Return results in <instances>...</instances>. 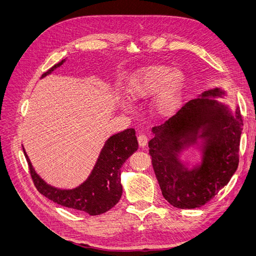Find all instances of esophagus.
Listing matches in <instances>:
<instances>
[{
    "instance_id": "esophagus-1",
    "label": "esophagus",
    "mask_w": 256,
    "mask_h": 256,
    "mask_svg": "<svg viewBox=\"0 0 256 256\" xmlns=\"http://www.w3.org/2000/svg\"><path fill=\"white\" fill-rule=\"evenodd\" d=\"M147 136L145 134H138V145H140L141 147H145L147 145Z\"/></svg>"
}]
</instances>
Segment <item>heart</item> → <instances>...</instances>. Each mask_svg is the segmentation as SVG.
I'll return each instance as SVG.
<instances>
[{"mask_svg":"<svg viewBox=\"0 0 256 256\" xmlns=\"http://www.w3.org/2000/svg\"><path fill=\"white\" fill-rule=\"evenodd\" d=\"M186 76L182 70H172L168 66H152L131 80L128 94L132 100L146 99L156 94L152 104L154 112L168 118L180 106Z\"/></svg>","mask_w":256,"mask_h":256,"instance_id":"obj_1","label":"heart"}]
</instances>
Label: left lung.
<instances>
[{"instance_id": "8db88e82", "label": "left lung", "mask_w": 256, "mask_h": 256, "mask_svg": "<svg viewBox=\"0 0 256 256\" xmlns=\"http://www.w3.org/2000/svg\"><path fill=\"white\" fill-rule=\"evenodd\" d=\"M226 95L220 88L208 90L152 129L148 146L154 171L162 196L174 207L205 205L236 172L244 122L238 106L232 111L216 99ZM190 146L201 152V162L192 168L181 160Z\"/></svg>"}]
</instances>
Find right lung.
<instances>
[{"mask_svg":"<svg viewBox=\"0 0 256 256\" xmlns=\"http://www.w3.org/2000/svg\"><path fill=\"white\" fill-rule=\"evenodd\" d=\"M65 62L66 58L51 67L42 76V78L52 74ZM138 148V144L134 128L113 134L106 141L86 180L72 189H60L46 182L36 173L24 147L23 152L34 184L42 196L58 205L88 212L90 216H97L110 210L118 203L122 193L120 168Z\"/></svg>","mask_w":256,"mask_h":256,"instance_id":"obj_1","label":"right lung"}]
</instances>
